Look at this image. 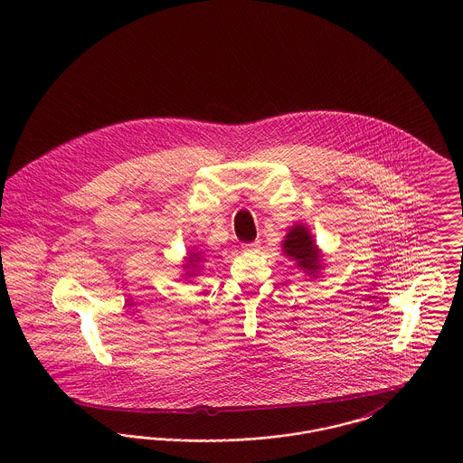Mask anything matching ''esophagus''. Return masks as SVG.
Masks as SVG:
<instances>
[{"mask_svg":"<svg viewBox=\"0 0 463 463\" xmlns=\"http://www.w3.org/2000/svg\"><path fill=\"white\" fill-rule=\"evenodd\" d=\"M242 250H244L246 253H257V251L260 250V242H250V244H244V246H242Z\"/></svg>","mask_w":463,"mask_h":463,"instance_id":"obj_1","label":"esophagus"}]
</instances>
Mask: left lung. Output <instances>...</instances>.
<instances>
[{
    "label": "left lung",
    "instance_id": "left-lung-1",
    "mask_svg": "<svg viewBox=\"0 0 463 463\" xmlns=\"http://www.w3.org/2000/svg\"><path fill=\"white\" fill-rule=\"evenodd\" d=\"M281 250L288 260H292L312 279L319 278L321 270L325 269L323 251L316 244V239L310 233L308 226L301 222L288 228V233L281 242Z\"/></svg>",
    "mask_w": 463,
    "mask_h": 463
}]
</instances>
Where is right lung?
Instances as JSON below:
<instances>
[{
	"label": "right lung",
	"mask_w": 463,
	"mask_h": 463,
	"mask_svg": "<svg viewBox=\"0 0 463 463\" xmlns=\"http://www.w3.org/2000/svg\"><path fill=\"white\" fill-rule=\"evenodd\" d=\"M201 262H203V257L199 251L191 250L184 260V278H187L185 281H191V278H196L201 270Z\"/></svg>",
	"instance_id": "add662e5"
}]
</instances>
